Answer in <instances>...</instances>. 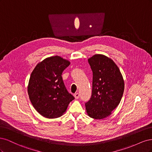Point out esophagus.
<instances>
[{
	"mask_svg": "<svg viewBox=\"0 0 152 152\" xmlns=\"http://www.w3.org/2000/svg\"><path fill=\"white\" fill-rule=\"evenodd\" d=\"M74 96H75V99H79V96H80V94H79V93H75V94H74Z\"/></svg>",
	"mask_w": 152,
	"mask_h": 152,
	"instance_id": "obj_1",
	"label": "esophagus"
}]
</instances>
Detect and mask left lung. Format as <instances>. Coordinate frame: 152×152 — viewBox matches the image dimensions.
<instances>
[{"instance_id": "1", "label": "left lung", "mask_w": 152, "mask_h": 152, "mask_svg": "<svg viewBox=\"0 0 152 152\" xmlns=\"http://www.w3.org/2000/svg\"><path fill=\"white\" fill-rule=\"evenodd\" d=\"M93 71V89L90 99L85 103L88 115L95 119L109 116L120 103L124 82L120 70L112 59L95 54L88 59Z\"/></svg>"}]
</instances>
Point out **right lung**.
<instances>
[{
  "label": "right lung",
  "instance_id": "add662e5",
  "mask_svg": "<svg viewBox=\"0 0 152 152\" xmlns=\"http://www.w3.org/2000/svg\"><path fill=\"white\" fill-rule=\"evenodd\" d=\"M70 61L58 56L45 59L31 72L28 86L30 102L42 116L61 117L74 96L69 93L62 79V73Z\"/></svg>",
  "mask_w": 152,
  "mask_h": 152
}]
</instances>
